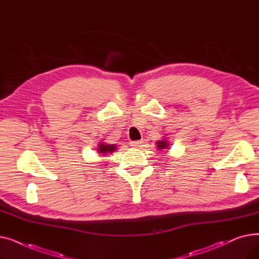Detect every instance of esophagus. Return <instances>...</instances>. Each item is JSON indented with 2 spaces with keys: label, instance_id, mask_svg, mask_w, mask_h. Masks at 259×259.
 <instances>
[{
  "label": "esophagus",
  "instance_id": "34e87169",
  "mask_svg": "<svg viewBox=\"0 0 259 259\" xmlns=\"http://www.w3.org/2000/svg\"><path fill=\"white\" fill-rule=\"evenodd\" d=\"M144 144L143 141H134V142H130V145L132 147H141Z\"/></svg>",
  "mask_w": 259,
  "mask_h": 259
}]
</instances>
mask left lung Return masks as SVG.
<instances>
[{
	"label": "left lung",
	"mask_w": 259,
	"mask_h": 259,
	"mask_svg": "<svg viewBox=\"0 0 259 259\" xmlns=\"http://www.w3.org/2000/svg\"><path fill=\"white\" fill-rule=\"evenodd\" d=\"M157 147H158V149H167L168 143H167V141L157 142Z\"/></svg>",
	"instance_id": "left-lung-1"
}]
</instances>
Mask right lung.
Masks as SVG:
<instances>
[{
    "label": "right lung",
    "mask_w": 259,
    "mask_h": 259,
    "mask_svg": "<svg viewBox=\"0 0 259 259\" xmlns=\"http://www.w3.org/2000/svg\"><path fill=\"white\" fill-rule=\"evenodd\" d=\"M115 145H106L104 143H101L99 146V152L100 153H110L115 151Z\"/></svg>",
    "instance_id": "obj_1"
}]
</instances>
